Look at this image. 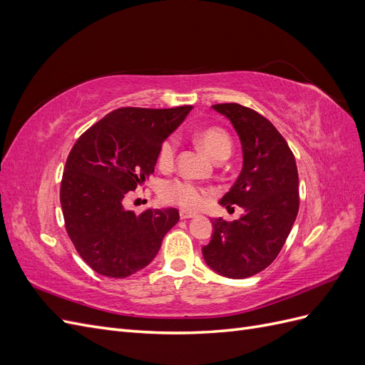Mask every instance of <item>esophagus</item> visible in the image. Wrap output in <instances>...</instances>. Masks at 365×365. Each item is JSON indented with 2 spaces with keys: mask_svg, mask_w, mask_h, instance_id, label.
Masks as SVG:
<instances>
[{
  "mask_svg": "<svg viewBox=\"0 0 365 365\" xmlns=\"http://www.w3.org/2000/svg\"><path fill=\"white\" fill-rule=\"evenodd\" d=\"M180 216H181V219H192V217H196V215H195V213H190V212H185V210H181V213H180Z\"/></svg>",
  "mask_w": 365,
  "mask_h": 365,
  "instance_id": "34e87169",
  "label": "esophagus"
}]
</instances>
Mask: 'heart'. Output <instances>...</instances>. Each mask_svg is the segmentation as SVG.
Masks as SVG:
<instances>
[{"instance_id": "heart-1", "label": "heart", "mask_w": 365, "mask_h": 365, "mask_svg": "<svg viewBox=\"0 0 365 365\" xmlns=\"http://www.w3.org/2000/svg\"><path fill=\"white\" fill-rule=\"evenodd\" d=\"M196 141L200 146L212 157L215 161L220 158H227L231 152V141L227 132L219 128H207L196 135ZM176 143L173 138L165 140L158 153V161L161 165H170L175 160ZM160 196L165 202L180 205L185 210H197L205 202L207 192L202 187L196 185L190 181L173 180L161 185Z\"/></svg>"}]
</instances>
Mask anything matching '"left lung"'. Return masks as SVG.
I'll return each instance as SVG.
<instances>
[{"instance_id": "obj_1", "label": "left lung", "mask_w": 365, "mask_h": 365, "mask_svg": "<svg viewBox=\"0 0 365 365\" xmlns=\"http://www.w3.org/2000/svg\"><path fill=\"white\" fill-rule=\"evenodd\" d=\"M233 125L242 146V170L220 197L239 205L235 222L212 219L213 233L202 256L208 268L228 279H247L279 256L298 213V172L294 153L269 120L239 103L212 106Z\"/></svg>"}]
</instances>
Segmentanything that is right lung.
<instances>
[{
	"label": "right lung",
	"mask_w": 365,
	"mask_h": 365,
	"mask_svg": "<svg viewBox=\"0 0 365 365\" xmlns=\"http://www.w3.org/2000/svg\"><path fill=\"white\" fill-rule=\"evenodd\" d=\"M192 108H120L76 141L62 176L61 205L71 242L96 272L123 279L148 267L180 220L173 207L135 215L123 201L155 170L164 140Z\"/></svg>",
	"instance_id": "add662e5"
}]
</instances>
